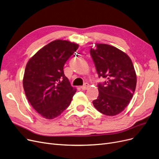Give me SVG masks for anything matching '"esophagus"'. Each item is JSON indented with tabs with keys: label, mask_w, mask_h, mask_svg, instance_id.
<instances>
[{
	"label": "esophagus",
	"mask_w": 159,
	"mask_h": 159,
	"mask_svg": "<svg viewBox=\"0 0 159 159\" xmlns=\"http://www.w3.org/2000/svg\"><path fill=\"white\" fill-rule=\"evenodd\" d=\"M89 87V85L88 83H84L83 84V86H80V89L82 90H86V89H88Z\"/></svg>",
	"instance_id": "esophagus-1"
}]
</instances>
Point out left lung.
<instances>
[{"label":"left lung","mask_w":159,"mask_h":159,"mask_svg":"<svg viewBox=\"0 0 159 159\" xmlns=\"http://www.w3.org/2000/svg\"><path fill=\"white\" fill-rule=\"evenodd\" d=\"M90 53L98 77L105 79L98 84L96 109L106 116L118 114L129 104L136 88L137 76L134 65L126 53L107 44H96Z\"/></svg>","instance_id":"1"}]
</instances>
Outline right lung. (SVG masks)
<instances>
[{"instance_id":"obj_1","label":"right lung","mask_w":159,"mask_h":159,"mask_svg":"<svg viewBox=\"0 0 159 159\" xmlns=\"http://www.w3.org/2000/svg\"><path fill=\"white\" fill-rule=\"evenodd\" d=\"M78 48V44L69 41H53L39 50L25 66V96L34 110L46 119L59 116L76 93L64 74L63 66Z\"/></svg>"}]
</instances>
